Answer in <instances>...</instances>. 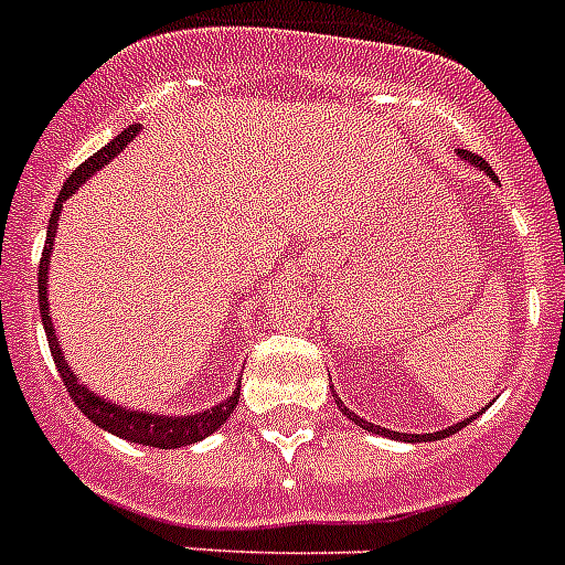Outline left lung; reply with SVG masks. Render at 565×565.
I'll use <instances>...</instances> for the list:
<instances>
[{"instance_id":"1","label":"left lung","mask_w":565,"mask_h":565,"mask_svg":"<svg viewBox=\"0 0 565 565\" xmlns=\"http://www.w3.org/2000/svg\"><path fill=\"white\" fill-rule=\"evenodd\" d=\"M459 154H466V160H471L473 166H480L482 172H488V174H491V178L497 180L494 169H491V166H488L486 160L480 158V154H471V151H459ZM339 405H341V402H339ZM341 411H344V416H348V419H353L355 425H362V428L373 430V434H387V436H393V439H411V443H430V439H443V436H451V434H457V430H462L468 425V422L473 419V416H471V419L459 422V425H451V428H445V430H436V434H396V430H385V428H379V425H371V422L359 419V416L350 414V411L344 405H341Z\"/></svg>"}]
</instances>
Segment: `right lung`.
<instances>
[{
  "mask_svg": "<svg viewBox=\"0 0 565 565\" xmlns=\"http://www.w3.org/2000/svg\"><path fill=\"white\" fill-rule=\"evenodd\" d=\"M137 135V126H129L126 131L114 137L111 143L103 146V149L88 158L85 163H79L71 178L65 180L63 192L56 198L54 203V212H51V224H49V238H45V249H42V258H40V312H42V324H45V335H49V348L51 355H54L56 362V371H60V379L65 382V391L68 396L74 399V405L83 411L94 425L99 428H106L108 434H117L122 439H129V443H140V445H151V448H180V445H192L203 436H210L212 430H217L230 419V414L235 411L238 405V391L232 393L230 399L224 405H215L212 411H203L198 416H151V414H140V411H126L120 405H111V402L99 399L97 393L85 391L83 385L77 382V376L71 373V367L65 364L63 359V350L56 344V335H54V327H51V316H49V284H45V273H49V255H51V246H54V232H56V217H60V210H63V201L68 194H74V189L79 183L92 178L97 169L108 163V160L122 149V146L131 143V137Z\"/></svg>",
  "mask_w": 565,
  "mask_h": 565,
  "instance_id": "1",
  "label": "right lung"
}]
</instances>
